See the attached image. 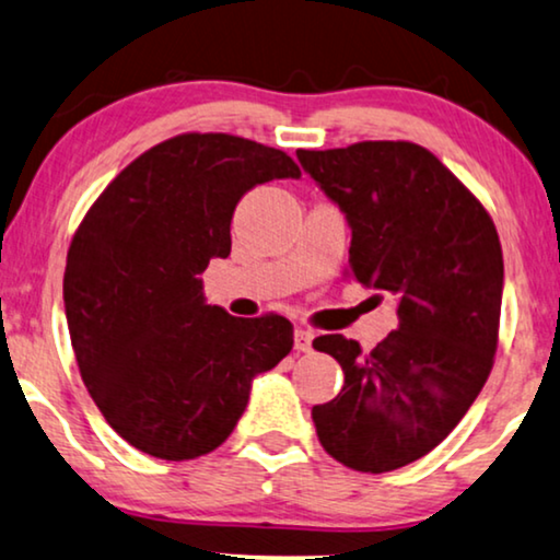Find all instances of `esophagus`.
<instances>
[{
	"label": "esophagus",
	"instance_id": "34e87169",
	"mask_svg": "<svg viewBox=\"0 0 560 560\" xmlns=\"http://www.w3.org/2000/svg\"><path fill=\"white\" fill-rule=\"evenodd\" d=\"M312 340H315V335H312L310 330H294V350L296 353H310L312 350Z\"/></svg>",
	"mask_w": 560,
	"mask_h": 560
}]
</instances>
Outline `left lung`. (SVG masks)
Listing matches in <instances>:
<instances>
[{"mask_svg":"<svg viewBox=\"0 0 560 560\" xmlns=\"http://www.w3.org/2000/svg\"><path fill=\"white\" fill-rule=\"evenodd\" d=\"M296 159L346 214L350 276L394 294L399 317L371 353L342 335L315 338L346 384L312 407V422L342 466L394 471L443 443L487 384L502 245L479 199L422 145L366 140Z\"/></svg>","mask_w":560,"mask_h":560,"instance_id":"8db88e82","label":"left lung"}]
</instances>
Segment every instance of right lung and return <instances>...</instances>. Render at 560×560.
<instances>
[{
    "label": "right lung",
    "instance_id": "add662e5",
    "mask_svg": "<svg viewBox=\"0 0 560 560\" xmlns=\"http://www.w3.org/2000/svg\"><path fill=\"white\" fill-rule=\"evenodd\" d=\"M300 176L284 151L186 132L132 161L86 212L66 260V323L94 405L138 451L163 460L214 451L253 378L292 350L287 317L228 315L207 304L199 273L230 256L245 191Z\"/></svg>",
    "mask_w": 560,
    "mask_h": 560
}]
</instances>
